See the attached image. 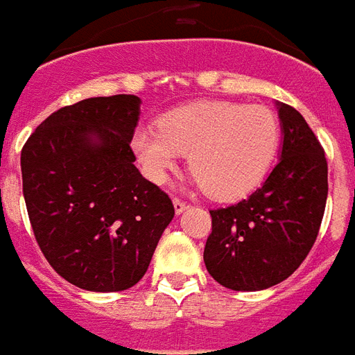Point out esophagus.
<instances>
[{"label": "esophagus", "mask_w": 355, "mask_h": 355, "mask_svg": "<svg viewBox=\"0 0 355 355\" xmlns=\"http://www.w3.org/2000/svg\"><path fill=\"white\" fill-rule=\"evenodd\" d=\"M189 208V204L185 200H181V198H174V209L175 214H181V211H185Z\"/></svg>", "instance_id": "34e87169"}]
</instances>
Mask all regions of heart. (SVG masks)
<instances>
[{
    "mask_svg": "<svg viewBox=\"0 0 355 355\" xmlns=\"http://www.w3.org/2000/svg\"><path fill=\"white\" fill-rule=\"evenodd\" d=\"M280 121L265 105L196 102L162 115L157 126L132 134V151L144 174L164 183L183 153L204 193L236 198L259 185L280 146Z\"/></svg>",
    "mask_w": 355,
    "mask_h": 355,
    "instance_id": "heart-1",
    "label": "heart"
}]
</instances>
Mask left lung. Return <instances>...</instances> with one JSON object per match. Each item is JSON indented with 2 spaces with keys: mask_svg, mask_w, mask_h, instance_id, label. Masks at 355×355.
Wrapping results in <instances>:
<instances>
[{
  "mask_svg": "<svg viewBox=\"0 0 355 355\" xmlns=\"http://www.w3.org/2000/svg\"><path fill=\"white\" fill-rule=\"evenodd\" d=\"M278 105L280 162L248 198L209 209L204 263L214 280L234 291H259L289 278L312 250L325 211V151L299 111Z\"/></svg>",
  "mask_w": 355,
  "mask_h": 355,
  "instance_id": "8db88e82",
  "label": "left lung"
}]
</instances>
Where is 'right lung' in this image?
Listing matches in <instances>:
<instances>
[{
	"label": "right lung",
	"instance_id": "add662e5",
	"mask_svg": "<svg viewBox=\"0 0 355 355\" xmlns=\"http://www.w3.org/2000/svg\"><path fill=\"white\" fill-rule=\"evenodd\" d=\"M139 98L66 105L22 147V191L33 236L64 280L87 291L136 286L174 217L170 196L134 166Z\"/></svg>",
	"mask_w": 355,
	"mask_h": 355
}]
</instances>
